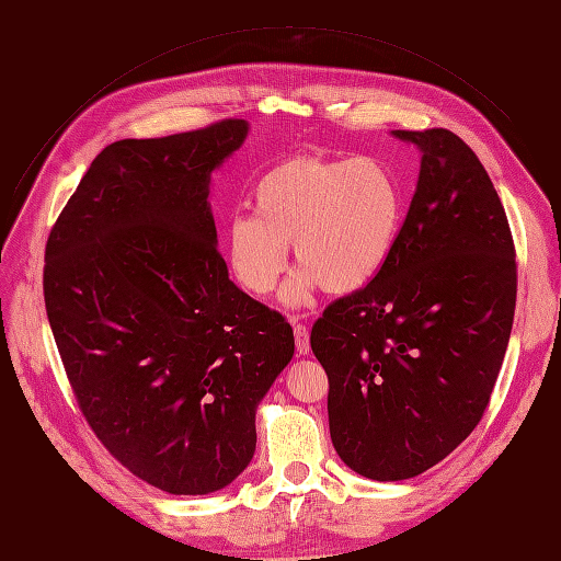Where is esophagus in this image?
Masks as SVG:
<instances>
[{
    "label": "esophagus",
    "mask_w": 561,
    "mask_h": 561,
    "mask_svg": "<svg viewBox=\"0 0 561 561\" xmlns=\"http://www.w3.org/2000/svg\"><path fill=\"white\" fill-rule=\"evenodd\" d=\"M295 348L299 355H307L311 351V342H309V328L297 322L295 325Z\"/></svg>",
    "instance_id": "obj_1"
}]
</instances>
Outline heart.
Instances as JSON below:
<instances>
[{"mask_svg":"<svg viewBox=\"0 0 561 561\" xmlns=\"http://www.w3.org/2000/svg\"><path fill=\"white\" fill-rule=\"evenodd\" d=\"M252 217L227 227L236 280L264 297L287 266V245L301 264L285 301L299 307L316 287L348 295L375 280L393 254L404 222V190L375 157L330 159L295 154L254 182Z\"/></svg>","mask_w":561,"mask_h":561,"instance_id":"heart-1","label":"heart"}]
</instances>
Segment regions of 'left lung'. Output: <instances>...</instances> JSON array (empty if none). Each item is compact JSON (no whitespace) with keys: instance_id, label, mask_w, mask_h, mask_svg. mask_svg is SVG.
<instances>
[{"instance_id":"1","label":"left lung","mask_w":561,"mask_h":561,"mask_svg":"<svg viewBox=\"0 0 561 561\" xmlns=\"http://www.w3.org/2000/svg\"><path fill=\"white\" fill-rule=\"evenodd\" d=\"M393 135L423 151L398 245L311 330L332 445L379 482L416 478L474 431L517 301L511 225L478 154L447 128Z\"/></svg>"}]
</instances>
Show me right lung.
Instances as JSON below:
<instances>
[{
	"label": "right lung",
	"instance_id": "add662e5",
	"mask_svg": "<svg viewBox=\"0 0 561 561\" xmlns=\"http://www.w3.org/2000/svg\"><path fill=\"white\" fill-rule=\"evenodd\" d=\"M243 118L93 159L48 233L44 301L81 414L118 463L175 496L248 468L254 412L290 363V322L229 280L210 173Z\"/></svg>",
	"mask_w": 561,
	"mask_h": 561
}]
</instances>
